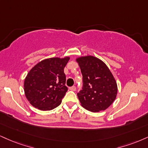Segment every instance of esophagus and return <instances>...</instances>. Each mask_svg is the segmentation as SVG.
<instances>
[{
	"label": "esophagus",
	"mask_w": 148,
	"mask_h": 148,
	"mask_svg": "<svg viewBox=\"0 0 148 148\" xmlns=\"http://www.w3.org/2000/svg\"><path fill=\"white\" fill-rule=\"evenodd\" d=\"M69 90H72V91H75V90H76V87L75 86L70 87V88H69Z\"/></svg>",
	"instance_id": "34e87169"
}]
</instances>
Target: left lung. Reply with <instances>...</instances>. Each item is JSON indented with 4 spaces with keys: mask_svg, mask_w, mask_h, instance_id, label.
Wrapping results in <instances>:
<instances>
[{
    "mask_svg": "<svg viewBox=\"0 0 148 148\" xmlns=\"http://www.w3.org/2000/svg\"><path fill=\"white\" fill-rule=\"evenodd\" d=\"M83 76V88L77 94L81 106L92 112L105 110L112 104L117 84L104 62L93 56L76 58Z\"/></svg>",
    "mask_w": 148,
    "mask_h": 148,
    "instance_id": "left-lung-1",
    "label": "left lung"
}]
</instances>
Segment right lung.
<instances>
[{
    "label": "right lung",
    "instance_id": "obj_1",
    "mask_svg": "<svg viewBox=\"0 0 148 148\" xmlns=\"http://www.w3.org/2000/svg\"><path fill=\"white\" fill-rule=\"evenodd\" d=\"M69 60L68 56L47 58L31 69L25 79L24 91L32 106L47 111L61 103L67 91L64 68Z\"/></svg>",
    "mask_w": 148,
    "mask_h": 148
}]
</instances>
